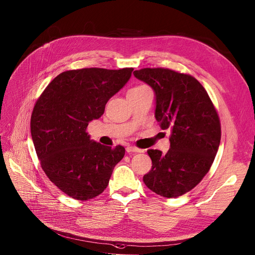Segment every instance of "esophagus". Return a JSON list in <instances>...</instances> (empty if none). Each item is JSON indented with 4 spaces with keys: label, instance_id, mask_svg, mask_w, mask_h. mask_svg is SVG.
<instances>
[{
    "label": "esophagus",
    "instance_id": "esophagus-1",
    "mask_svg": "<svg viewBox=\"0 0 255 255\" xmlns=\"http://www.w3.org/2000/svg\"><path fill=\"white\" fill-rule=\"evenodd\" d=\"M127 152H136V153H141V152H144L143 149H140V148H137L134 146H128L127 147Z\"/></svg>",
    "mask_w": 255,
    "mask_h": 255
}]
</instances>
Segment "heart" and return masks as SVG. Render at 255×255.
I'll list each match as a JSON object with an SVG mask.
<instances>
[{
  "label": "heart",
  "instance_id": "b5f03b06",
  "mask_svg": "<svg viewBox=\"0 0 255 255\" xmlns=\"http://www.w3.org/2000/svg\"><path fill=\"white\" fill-rule=\"evenodd\" d=\"M146 88H148V87H147V86H145V85H139V86H136V87H132L131 89H129L128 93V94H136V93H140V92L144 91V89H146Z\"/></svg>",
  "mask_w": 255,
  "mask_h": 255
}]
</instances>
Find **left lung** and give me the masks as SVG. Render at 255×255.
Returning <instances> with one entry per match:
<instances>
[{
  "label": "left lung",
  "mask_w": 255,
  "mask_h": 255,
  "mask_svg": "<svg viewBox=\"0 0 255 255\" xmlns=\"http://www.w3.org/2000/svg\"><path fill=\"white\" fill-rule=\"evenodd\" d=\"M133 76L155 96L154 116L161 129H171L167 153L149 149L152 169L146 186L164 198H177L197 186L210 170L220 144L217 112L203 85L190 75L145 68Z\"/></svg>",
  "instance_id": "obj_1"
}]
</instances>
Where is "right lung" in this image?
Instances as JSON below:
<instances>
[{"label": "right lung", "instance_id": "right-lung-1", "mask_svg": "<svg viewBox=\"0 0 255 255\" xmlns=\"http://www.w3.org/2000/svg\"><path fill=\"white\" fill-rule=\"evenodd\" d=\"M132 70L64 72L35 105L31 132L41 167L55 186L75 200L101 194L125 156V147L102 145L91 139L86 128L104 114L107 102L127 84Z\"/></svg>", "mask_w": 255, "mask_h": 255}]
</instances>
